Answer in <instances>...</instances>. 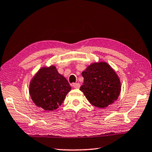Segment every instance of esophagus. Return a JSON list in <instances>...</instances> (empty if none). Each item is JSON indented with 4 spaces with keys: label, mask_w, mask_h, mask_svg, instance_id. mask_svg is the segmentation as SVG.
I'll return each instance as SVG.
<instances>
[{
    "label": "esophagus",
    "mask_w": 152,
    "mask_h": 152,
    "mask_svg": "<svg viewBox=\"0 0 152 152\" xmlns=\"http://www.w3.org/2000/svg\"><path fill=\"white\" fill-rule=\"evenodd\" d=\"M72 86L74 88H79L80 86V84L79 83H73Z\"/></svg>",
    "instance_id": "1"
}]
</instances>
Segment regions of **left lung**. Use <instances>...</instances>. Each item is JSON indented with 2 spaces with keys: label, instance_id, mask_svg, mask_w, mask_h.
<instances>
[{
  "label": "left lung",
  "instance_id": "1",
  "mask_svg": "<svg viewBox=\"0 0 152 152\" xmlns=\"http://www.w3.org/2000/svg\"><path fill=\"white\" fill-rule=\"evenodd\" d=\"M82 74L84 83L80 90L94 107H107L119 97V79L109 64L105 62L92 64Z\"/></svg>",
  "mask_w": 152,
  "mask_h": 152
}]
</instances>
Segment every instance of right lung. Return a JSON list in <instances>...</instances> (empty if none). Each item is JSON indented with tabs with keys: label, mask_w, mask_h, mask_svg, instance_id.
<instances>
[{
	"label": "right lung",
	"mask_w": 152,
	"mask_h": 152,
	"mask_svg": "<svg viewBox=\"0 0 152 152\" xmlns=\"http://www.w3.org/2000/svg\"><path fill=\"white\" fill-rule=\"evenodd\" d=\"M70 90L68 80L52 66L40 69L31 82L29 93L37 106L51 111L60 106Z\"/></svg>",
	"instance_id": "right-lung-1"
}]
</instances>
